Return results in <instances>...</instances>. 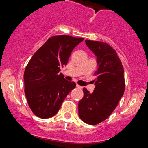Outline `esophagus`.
I'll return each instance as SVG.
<instances>
[{"label":"esophagus","instance_id":"1","mask_svg":"<svg viewBox=\"0 0 148 148\" xmlns=\"http://www.w3.org/2000/svg\"><path fill=\"white\" fill-rule=\"evenodd\" d=\"M76 88H79V89H81V88H82V87H81V86H79V85H78V84H76Z\"/></svg>","mask_w":148,"mask_h":148}]
</instances>
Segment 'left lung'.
I'll return each mask as SVG.
<instances>
[{"label": "left lung", "instance_id": "obj_1", "mask_svg": "<svg viewBox=\"0 0 148 148\" xmlns=\"http://www.w3.org/2000/svg\"><path fill=\"white\" fill-rule=\"evenodd\" d=\"M85 42L97 57L98 69L95 73L93 92L83 89L84 95L79 103V115L84 123L95 125L109 117L123 96L124 69L116 51L108 44Z\"/></svg>", "mask_w": 148, "mask_h": 148}]
</instances>
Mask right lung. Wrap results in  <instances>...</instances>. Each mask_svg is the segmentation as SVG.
I'll list each match as a JSON object with an SVG mask.
<instances>
[{"instance_id": "add662e5", "label": "right lung", "mask_w": 148, "mask_h": 148, "mask_svg": "<svg viewBox=\"0 0 148 148\" xmlns=\"http://www.w3.org/2000/svg\"><path fill=\"white\" fill-rule=\"evenodd\" d=\"M81 37L56 35L50 37L31 58L25 67V94L30 109L40 118H49L58 112L76 83L60 73L73 49L84 40Z\"/></svg>"}]
</instances>
